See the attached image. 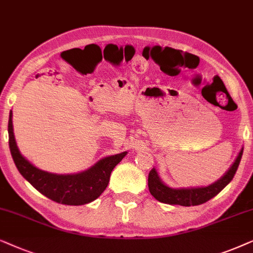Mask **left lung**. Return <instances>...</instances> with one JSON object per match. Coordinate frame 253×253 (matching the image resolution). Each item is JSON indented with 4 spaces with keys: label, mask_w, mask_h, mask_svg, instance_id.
<instances>
[{
    "label": "left lung",
    "mask_w": 253,
    "mask_h": 253,
    "mask_svg": "<svg viewBox=\"0 0 253 253\" xmlns=\"http://www.w3.org/2000/svg\"><path fill=\"white\" fill-rule=\"evenodd\" d=\"M243 155V148L236 157L232 166L230 167L223 177L205 187H191V188H172L169 187L162 181L158 176L156 169H151L148 176V187L149 192L155 199L160 203L169 205H179V206H198V205L207 203L215 195H217L227 185L230 183L236 173L237 168Z\"/></svg>",
    "instance_id": "8db88e82"
}]
</instances>
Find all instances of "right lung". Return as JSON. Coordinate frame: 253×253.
Listing matches in <instances>:
<instances>
[{
    "label": "right lung",
    "mask_w": 253,
    "mask_h": 253,
    "mask_svg": "<svg viewBox=\"0 0 253 253\" xmlns=\"http://www.w3.org/2000/svg\"><path fill=\"white\" fill-rule=\"evenodd\" d=\"M8 133L10 153L19 173L48 199L69 206H80L96 200L109 185L114 167L127 155V151H124L104 157L91 168L79 173H50L36 168L21 154L13 135L11 111L9 114Z\"/></svg>",
    "instance_id": "obj_1"
}]
</instances>
